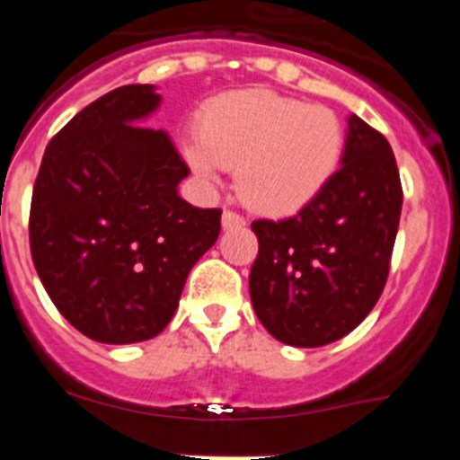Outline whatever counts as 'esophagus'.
Here are the masks:
<instances>
[{"mask_svg": "<svg viewBox=\"0 0 460 460\" xmlns=\"http://www.w3.org/2000/svg\"><path fill=\"white\" fill-rule=\"evenodd\" d=\"M221 223H223V227H226V230H230V227H242L246 221H243V217H242V214H237V211L226 209V211H223Z\"/></svg>", "mask_w": 460, "mask_h": 460, "instance_id": "esophagus-1", "label": "esophagus"}]
</instances>
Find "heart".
<instances>
[{
  "instance_id": "b5f03b06",
  "label": "heart",
  "mask_w": 460,
  "mask_h": 460,
  "mask_svg": "<svg viewBox=\"0 0 460 460\" xmlns=\"http://www.w3.org/2000/svg\"><path fill=\"white\" fill-rule=\"evenodd\" d=\"M345 128L334 110L270 89L223 93L207 105L200 137L184 145L193 172L218 181L237 165V190L253 209L288 217L311 205L339 172Z\"/></svg>"
}]
</instances>
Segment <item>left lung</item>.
I'll use <instances>...</instances> for the list:
<instances>
[{
    "mask_svg": "<svg viewBox=\"0 0 460 460\" xmlns=\"http://www.w3.org/2000/svg\"><path fill=\"white\" fill-rule=\"evenodd\" d=\"M401 205L387 137L350 115L332 184L295 217L251 223L260 249L249 290L267 332L295 348L350 334L385 290Z\"/></svg>",
    "mask_w": 460,
    "mask_h": 460,
    "instance_id": "obj_1",
    "label": "left lung"
}]
</instances>
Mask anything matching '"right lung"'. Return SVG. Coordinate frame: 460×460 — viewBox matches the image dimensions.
<instances>
[{
    "instance_id": "add662e5",
    "label": "right lung",
    "mask_w": 460,
    "mask_h": 460,
    "mask_svg": "<svg viewBox=\"0 0 460 460\" xmlns=\"http://www.w3.org/2000/svg\"><path fill=\"white\" fill-rule=\"evenodd\" d=\"M154 84H124L80 110L46 147L30 209V249L57 311L99 343L161 334L186 276L221 233V209L181 200L189 165L165 131L136 121Z\"/></svg>"
}]
</instances>
